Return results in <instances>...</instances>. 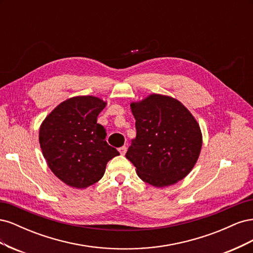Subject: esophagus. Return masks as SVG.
<instances>
[{"label":"esophagus","instance_id":"34e87169","mask_svg":"<svg viewBox=\"0 0 253 253\" xmlns=\"http://www.w3.org/2000/svg\"><path fill=\"white\" fill-rule=\"evenodd\" d=\"M126 145H124V147H121V148H119L118 150H119V152H120V154L121 155H125L126 154Z\"/></svg>","mask_w":253,"mask_h":253}]
</instances>
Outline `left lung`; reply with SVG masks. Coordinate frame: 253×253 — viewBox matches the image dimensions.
<instances>
[{"label":"left lung","mask_w":253,"mask_h":253,"mask_svg":"<svg viewBox=\"0 0 253 253\" xmlns=\"http://www.w3.org/2000/svg\"><path fill=\"white\" fill-rule=\"evenodd\" d=\"M136 138L126 157L139 177L154 187L174 185L186 177L200 156L201 127L176 99L152 94L131 103Z\"/></svg>","instance_id":"1"}]
</instances>
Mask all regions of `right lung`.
I'll list each match as a JSON object with an SVG mask.
<instances>
[{
	"mask_svg": "<svg viewBox=\"0 0 253 253\" xmlns=\"http://www.w3.org/2000/svg\"><path fill=\"white\" fill-rule=\"evenodd\" d=\"M106 103L78 96L60 103L40 126L39 141L49 169L66 185L84 189L100 180L109 160L119 152L105 141L97 117Z\"/></svg>",
	"mask_w": 253,
	"mask_h": 253,
	"instance_id": "right-lung-1",
	"label": "right lung"
}]
</instances>
